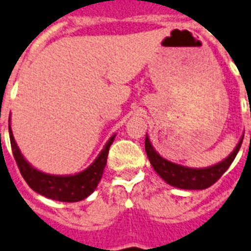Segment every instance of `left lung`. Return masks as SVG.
Listing matches in <instances>:
<instances>
[{
    "label": "left lung",
    "mask_w": 251,
    "mask_h": 251,
    "mask_svg": "<svg viewBox=\"0 0 251 251\" xmlns=\"http://www.w3.org/2000/svg\"><path fill=\"white\" fill-rule=\"evenodd\" d=\"M242 140L244 137L240 140L239 145L236 146V149L228 158L218 164L204 168V169H192V168L182 167V165L165 160L154 150L148 137L145 138V149H146V154H148L149 160H150L151 165L154 167L155 172L167 183L175 186V187L183 188V190H204V188L214 185L215 182L222 177L223 173L228 169L229 165L232 164L233 159L236 158V155L241 148Z\"/></svg>",
    "instance_id": "left-lung-1"
}]
</instances>
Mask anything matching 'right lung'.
<instances>
[{
	"label": "right lung",
	"mask_w": 251,
	"mask_h": 251,
	"mask_svg": "<svg viewBox=\"0 0 251 251\" xmlns=\"http://www.w3.org/2000/svg\"><path fill=\"white\" fill-rule=\"evenodd\" d=\"M9 132L12 154H14L19 171L29 187L46 198L65 202L80 201L95 191V188L97 187L101 177H102L103 168L106 165L109 148L115 137L113 136L109 140L106 146L99 155V158L93 161V164L87 168L86 171L74 176H51L37 171L36 168H33L25 159L23 158V155L20 154V151L16 146L10 127Z\"/></svg>",
	"instance_id": "1"
}]
</instances>
